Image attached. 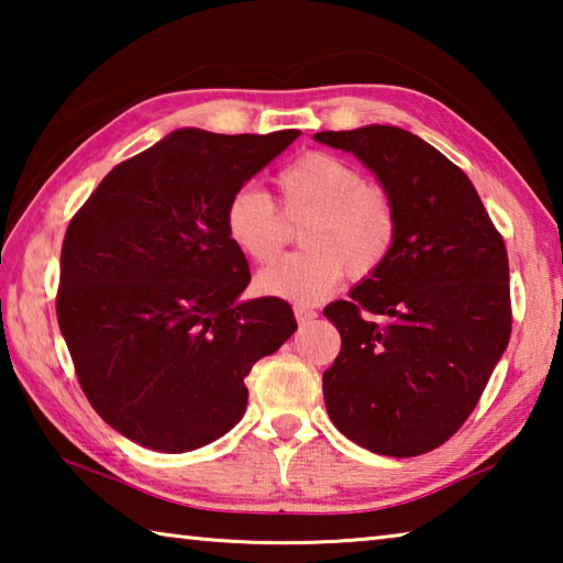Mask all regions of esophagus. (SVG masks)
<instances>
[{
    "label": "esophagus",
    "instance_id": "obj_1",
    "mask_svg": "<svg viewBox=\"0 0 563 563\" xmlns=\"http://www.w3.org/2000/svg\"><path fill=\"white\" fill-rule=\"evenodd\" d=\"M292 312H295V320H298L300 325H305V322H310V320L318 318V312L312 310V308H308V305H295Z\"/></svg>",
    "mask_w": 563,
    "mask_h": 563
}]
</instances>
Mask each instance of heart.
<instances>
[{
    "mask_svg": "<svg viewBox=\"0 0 563 563\" xmlns=\"http://www.w3.org/2000/svg\"><path fill=\"white\" fill-rule=\"evenodd\" d=\"M285 216H305L300 253L265 268L255 288L273 298L318 302L338 288L342 275L365 280L395 251L399 218L383 186L365 184L350 161L325 151H308L275 178ZM225 233L238 251L258 265L278 258L285 225L278 208L255 186H241L225 203Z\"/></svg>",
    "mask_w": 563,
    "mask_h": 563,
    "instance_id": "b5f03b06",
    "label": "heart"
}]
</instances>
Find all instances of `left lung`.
<instances>
[{"mask_svg":"<svg viewBox=\"0 0 563 563\" xmlns=\"http://www.w3.org/2000/svg\"><path fill=\"white\" fill-rule=\"evenodd\" d=\"M357 156L393 196L395 251L322 316L342 338L322 375L332 424L385 456L432 452L460 430L509 345L504 238L472 180L397 126L320 131Z\"/></svg>","mask_w":563,"mask_h":563,"instance_id":"left-lung-1","label":"left lung"}]
</instances>
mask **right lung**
Segmentation results:
<instances>
[{"label": "right lung", "mask_w": 563, "mask_h": 563, "mask_svg": "<svg viewBox=\"0 0 563 563\" xmlns=\"http://www.w3.org/2000/svg\"><path fill=\"white\" fill-rule=\"evenodd\" d=\"M300 131L178 129L113 166L66 228L56 318L103 422L156 452H190L241 422L245 377L298 322L251 283L225 203Z\"/></svg>", "instance_id": "obj_1"}]
</instances>
